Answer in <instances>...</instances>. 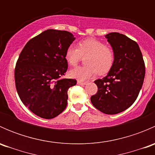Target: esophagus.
Returning a JSON list of instances; mask_svg holds the SVG:
<instances>
[{
  "instance_id": "34e87169",
  "label": "esophagus",
  "mask_w": 155,
  "mask_h": 155,
  "mask_svg": "<svg viewBox=\"0 0 155 155\" xmlns=\"http://www.w3.org/2000/svg\"><path fill=\"white\" fill-rule=\"evenodd\" d=\"M77 84L79 85H86L87 82H82V81H80V80H78L77 81Z\"/></svg>"
}]
</instances>
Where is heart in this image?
<instances>
[{
	"mask_svg": "<svg viewBox=\"0 0 155 155\" xmlns=\"http://www.w3.org/2000/svg\"><path fill=\"white\" fill-rule=\"evenodd\" d=\"M84 59L85 65L73 68L69 76L79 80H85L97 74L107 73L115 62V54L111 48L106 46L103 42L96 39H86L79 42L77 48L70 46L65 51V59L70 66H75Z\"/></svg>",
	"mask_w": 155,
	"mask_h": 155,
	"instance_id": "heart-1",
	"label": "heart"
}]
</instances>
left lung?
<instances>
[{"mask_svg": "<svg viewBox=\"0 0 155 155\" xmlns=\"http://www.w3.org/2000/svg\"><path fill=\"white\" fill-rule=\"evenodd\" d=\"M115 54V62L107 76L94 81L98 87L91 101L108 115L123 112L135 102L143 86L145 63L139 45L117 32L105 36Z\"/></svg>", "mask_w": 155, "mask_h": 155, "instance_id": "left-lung-1", "label": "left lung"}]
</instances>
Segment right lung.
I'll use <instances>...</instances> for the list:
<instances>
[{
  "label": "right lung",
  "instance_id": "add662e5",
  "mask_svg": "<svg viewBox=\"0 0 155 155\" xmlns=\"http://www.w3.org/2000/svg\"><path fill=\"white\" fill-rule=\"evenodd\" d=\"M75 39L68 31L48 29L30 40L20 53L15 87L24 105L40 118H55L67 107L68 91L76 80L62 76L68 68L65 51Z\"/></svg>",
  "mask_w": 155,
  "mask_h": 155
}]
</instances>
